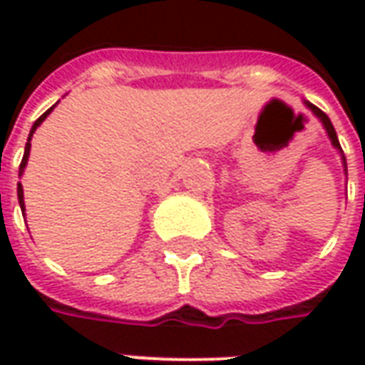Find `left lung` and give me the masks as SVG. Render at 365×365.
Segmentation results:
<instances>
[{
    "label": "left lung",
    "instance_id": "8db88e82",
    "mask_svg": "<svg viewBox=\"0 0 365 365\" xmlns=\"http://www.w3.org/2000/svg\"><path fill=\"white\" fill-rule=\"evenodd\" d=\"M303 103H305L307 107H309V109L314 113V117H317V119L322 123V127H324V130H327V135H329V138H330V144H332V146H334V148L340 152V158H342V166H344V174L348 175V170H346V158H344V154H342V148H340V143H338L336 130H334V127H332L330 119L327 117V115H324V113L321 111V109H319V107H314L313 103H309V101H303Z\"/></svg>",
    "mask_w": 365,
    "mask_h": 365
}]
</instances>
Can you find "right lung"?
<instances>
[{"instance_id":"add662e5","label":"right lung","mask_w":365,"mask_h":365,"mask_svg":"<svg viewBox=\"0 0 365 365\" xmlns=\"http://www.w3.org/2000/svg\"><path fill=\"white\" fill-rule=\"evenodd\" d=\"M56 105H52L48 111H44L38 119L33 123V128H31V133H29V138H27V144H25V154H23V160H21V166H19V178L23 175V172H25V166H27V160H29V154H31V138H33V135H35V130L38 127H41V123H43L48 115H51V111L54 109ZM17 199H19V205H21V211H23V215H25V199H23V185H21V182L17 183Z\"/></svg>"}]
</instances>
